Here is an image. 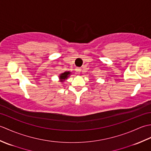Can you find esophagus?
I'll return each instance as SVG.
<instances>
[{"instance_id": "obj_1", "label": "esophagus", "mask_w": 151, "mask_h": 151, "mask_svg": "<svg viewBox=\"0 0 151 151\" xmlns=\"http://www.w3.org/2000/svg\"><path fill=\"white\" fill-rule=\"evenodd\" d=\"M75 70H76V73L79 74V73H81V67H76V68L75 69Z\"/></svg>"}]
</instances>
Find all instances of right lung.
<instances>
[{"instance_id":"1","label":"right lung","mask_w":151,"mask_h":151,"mask_svg":"<svg viewBox=\"0 0 151 151\" xmlns=\"http://www.w3.org/2000/svg\"><path fill=\"white\" fill-rule=\"evenodd\" d=\"M70 73L68 71V72H65L62 74H61L60 76V79L61 80V82H63L64 80H65L68 78V76L70 75Z\"/></svg>"}]
</instances>
